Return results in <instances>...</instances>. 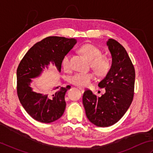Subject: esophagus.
Masks as SVG:
<instances>
[{"label": "esophagus", "mask_w": 153, "mask_h": 153, "mask_svg": "<svg viewBox=\"0 0 153 153\" xmlns=\"http://www.w3.org/2000/svg\"><path fill=\"white\" fill-rule=\"evenodd\" d=\"M79 88L82 92H84V91H85V88H82V87H79Z\"/></svg>", "instance_id": "obj_1"}]
</instances>
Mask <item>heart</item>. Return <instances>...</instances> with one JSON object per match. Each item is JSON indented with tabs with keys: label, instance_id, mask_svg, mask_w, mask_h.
<instances>
[{
	"label": "heart",
	"instance_id": "1",
	"mask_svg": "<svg viewBox=\"0 0 153 153\" xmlns=\"http://www.w3.org/2000/svg\"><path fill=\"white\" fill-rule=\"evenodd\" d=\"M79 51L89 59L90 66L99 76H106L110 72L111 65L110 60L106 56L102 55L100 49L91 43H85L81 45ZM62 66L64 70L68 71L71 68V54H65L62 59ZM94 79V74L92 72H78L70 76L69 81L73 85L80 87H85L91 83Z\"/></svg>",
	"mask_w": 153,
	"mask_h": 153
}]
</instances>
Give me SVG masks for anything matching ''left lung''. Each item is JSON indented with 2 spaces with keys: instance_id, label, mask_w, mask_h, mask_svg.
<instances>
[{
  "instance_id": "left-lung-1",
  "label": "left lung",
  "mask_w": 153,
  "mask_h": 153,
  "mask_svg": "<svg viewBox=\"0 0 153 153\" xmlns=\"http://www.w3.org/2000/svg\"><path fill=\"white\" fill-rule=\"evenodd\" d=\"M112 57L110 72L98 83L105 92L100 97L86 89L82 103L90 122L98 127H108L119 121L133 101L135 71L128 54L116 40L107 42Z\"/></svg>"
}]
</instances>
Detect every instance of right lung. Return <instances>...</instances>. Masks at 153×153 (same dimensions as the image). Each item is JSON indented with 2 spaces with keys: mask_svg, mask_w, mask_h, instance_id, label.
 <instances>
[{
  "mask_svg": "<svg viewBox=\"0 0 153 153\" xmlns=\"http://www.w3.org/2000/svg\"><path fill=\"white\" fill-rule=\"evenodd\" d=\"M76 41L64 37L49 36L36 43L26 53L17 68V94L25 110L33 119L42 123H51L63 114L66 102L65 95L69 85L57 86L49 94L32 91L31 79L39 76L49 63L61 71L62 59L68 53Z\"/></svg>",
  "mask_w": 153,
  "mask_h": 153,
  "instance_id": "obj_1",
  "label": "right lung"
}]
</instances>
